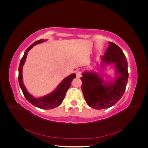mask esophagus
I'll return each instance as SVG.
<instances>
[{
	"mask_svg": "<svg viewBox=\"0 0 148 148\" xmlns=\"http://www.w3.org/2000/svg\"><path fill=\"white\" fill-rule=\"evenodd\" d=\"M76 74H77V77L79 78L82 77V71H79V70H78L77 71V72H76Z\"/></svg>",
	"mask_w": 148,
	"mask_h": 148,
	"instance_id": "esophagus-1",
	"label": "esophagus"
}]
</instances>
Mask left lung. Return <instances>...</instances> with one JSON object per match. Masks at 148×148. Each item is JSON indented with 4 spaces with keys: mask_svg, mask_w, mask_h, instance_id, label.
I'll return each mask as SVG.
<instances>
[{
    "mask_svg": "<svg viewBox=\"0 0 148 148\" xmlns=\"http://www.w3.org/2000/svg\"><path fill=\"white\" fill-rule=\"evenodd\" d=\"M109 44L104 55L101 57L100 67L101 69H104L107 65H113L114 78L106 76L107 78L110 79L105 81L102 75L93 70L83 71L81 77L84 99L89 107L97 110L109 108L115 104L123 95L128 82L126 57L115 43L109 42Z\"/></svg>",
    "mask_w": 148,
    "mask_h": 148,
    "instance_id": "1",
    "label": "left lung"
}]
</instances>
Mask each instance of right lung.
Wrapping results in <instances>:
<instances>
[{"label":"right lung","mask_w":148,"mask_h":148,"mask_svg":"<svg viewBox=\"0 0 148 148\" xmlns=\"http://www.w3.org/2000/svg\"><path fill=\"white\" fill-rule=\"evenodd\" d=\"M45 41H46V39H40L39 41L34 42L33 44H31L25 51L24 55L20 60L18 68V82L21 89L22 90V92H23L25 98L31 104H33L35 107H37L40 109H52L55 108L56 107L59 106L62 104V102L63 101L65 96L67 90H68L69 88L71 86V82L76 77V75L75 73H72L70 75L69 77L65 78L60 83V84L58 85L57 87L51 93H49V95L44 96L42 97H35L31 95L27 91V89H26L23 84L22 73H23V67L26 61V57H27L28 51L34 46Z\"/></svg>","instance_id":"add662e5"}]
</instances>
